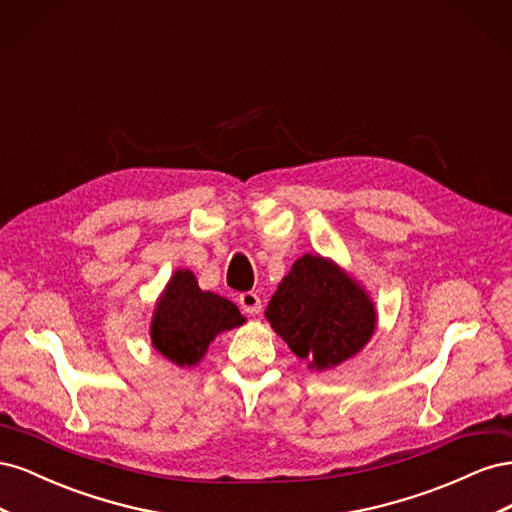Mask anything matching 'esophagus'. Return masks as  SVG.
<instances>
[{"mask_svg":"<svg viewBox=\"0 0 512 512\" xmlns=\"http://www.w3.org/2000/svg\"><path fill=\"white\" fill-rule=\"evenodd\" d=\"M239 305H241L245 314H252V316L260 314V309H262V301H260L256 292H241L239 294Z\"/></svg>","mask_w":512,"mask_h":512,"instance_id":"1","label":"esophagus"}]
</instances>
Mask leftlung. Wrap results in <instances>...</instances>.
<instances>
[{
  "label": "left lung",
  "instance_id": "1",
  "mask_svg": "<svg viewBox=\"0 0 512 512\" xmlns=\"http://www.w3.org/2000/svg\"><path fill=\"white\" fill-rule=\"evenodd\" d=\"M265 316L288 348L316 371L352 359L376 329V307L365 288L318 254L294 262Z\"/></svg>",
  "mask_w": 512,
  "mask_h": 512
}]
</instances>
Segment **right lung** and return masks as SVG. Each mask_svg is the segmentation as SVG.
I'll return each instance as SVG.
<instances>
[{
    "instance_id": "right-lung-1",
    "label": "right lung",
    "mask_w": 512,
    "mask_h": 512,
    "mask_svg": "<svg viewBox=\"0 0 512 512\" xmlns=\"http://www.w3.org/2000/svg\"><path fill=\"white\" fill-rule=\"evenodd\" d=\"M239 307L215 292L198 288L192 271L179 269L170 277L151 320V342L179 367L203 359L209 344L224 331L241 327Z\"/></svg>"
}]
</instances>
